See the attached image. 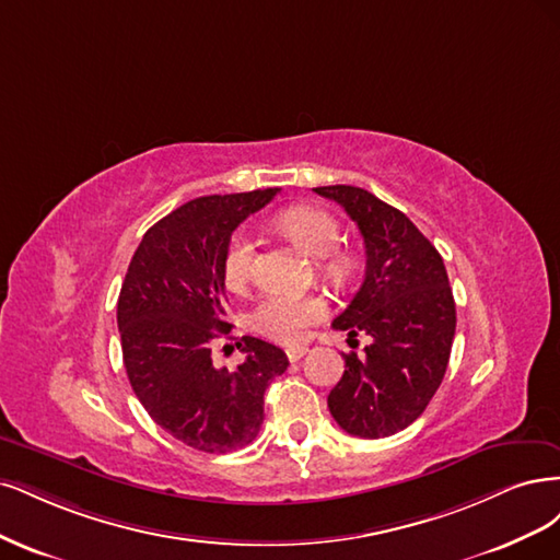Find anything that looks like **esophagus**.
<instances>
[{"label":"esophagus","instance_id":"34e87169","mask_svg":"<svg viewBox=\"0 0 560 560\" xmlns=\"http://www.w3.org/2000/svg\"><path fill=\"white\" fill-rule=\"evenodd\" d=\"M310 351L306 347H291V349H285V355H288V360H291V363H298V360Z\"/></svg>","mask_w":560,"mask_h":560}]
</instances>
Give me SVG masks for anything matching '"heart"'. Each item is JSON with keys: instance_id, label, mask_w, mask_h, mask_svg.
Returning a JSON list of instances; mask_svg holds the SVG:
<instances>
[{"instance_id": "b5f03b06", "label": "heart", "mask_w": 560, "mask_h": 560, "mask_svg": "<svg viewBox=\"0 0 560 560\" xmlns=\"http://www.w3.org/2000/svg\"><path fill=\"white\" fill-rule=\"evenodd\" d=\"M277 223L283 232L291 234L306 254L320 260L326 275L345 279L351 272V258L341 254V250H335L339 244V223L326 209L310 205L291 207L277 215ZM254 234L246 228L234 230L223 254V277L228 288L244 291L250 283V277H254ZM326 316L328 304L318 295L272 291L265 293L254 306V312H250V328L279 341V345H298L310 332V328Z\"/></svg>"}]
</instances>
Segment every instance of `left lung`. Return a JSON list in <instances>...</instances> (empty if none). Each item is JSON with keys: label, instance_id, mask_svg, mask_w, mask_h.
I'll list each match as a JSON object with an SVG mask.
<instances>
[{"label": "left lung", "instance_id": "left-lung-1", "mask_svg": "<svg viewBox=\"0 0 560 560\" xmlns=\"http://www.w3.org/2000/svg\"><path fill=\"white\" fill-rule=\"evenodd\" d=\"M345 207L363 234L365 279L335 330L372 337L365 355L328 395L332 419L353 438L378 440L417 421L438 393L456 335V302L444 260L407 215L355 186L314 188Z\"/></svg>", "mask_w": 560, "mask_h": 560}]
</instances>
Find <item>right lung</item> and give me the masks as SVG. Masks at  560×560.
I'll return each instance as SVG.
<instances>
[{
  "label": "right lung",
  "instance_id": "1",
  "mask_svg": "<svg viewBox=\"0 0 560 560\" xmlns=\"http://www.w3.org/2000/svg\"><path fill=\"white\" fill-rule=\"evenodd\" d=\"M279 188L197 197L158 221L135 250L118 295L122 363L149 417L205 454L256 440L265 388L288 368L258 337L234 341L246 360L215 368L211 341L230 335L223 254L232 232Z\"/></svg>",
  "mask_w": 560,
  "mask_h": 560
}]
</instances>
